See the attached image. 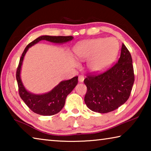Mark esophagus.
I'll return each mask as SVG.
<instances>
[{
	"mask_svg": "<svg viewBox=\"0 0 151 151\" xmlns=\"http://www.w3.org/2000/svg\"><path fill=\"white\" fill-rule=\"evenodd\" d=\"M84 79H85V78H84V76L83 75H79L78 76V81L81 82V83H83V82L84 81Z\"/></svg>",
	"mask_w": 151,
	"mask_h": 151,
	"instance_id": "1",
	"label": "esophagus"
}]
</instances>
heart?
I'll list each match as a JSON object with an SVG mask.
<instances>
[{"label": "heart", "mask_w": 151, "mask_h": 151, "mask_svg": "<svg viewBox=\"0 0 151 151\" xmlns=\"http://www.w3.org/2000/svg\"><path fill=\"white\" fill-rule=\"evenodd\" d=\"M119 50L118 40L114 37L94 39L75 46L74 52L78 59H88V67L93 72L107 69L116 59Z\"/></svg>", "instance_id": "b5f03b06"}]
</instances>
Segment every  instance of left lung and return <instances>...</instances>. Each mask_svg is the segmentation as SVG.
Masks as SVG:
<instances>
[{
	"label": "left lung",
	"mask_w": 151,
	"mask_h": 151,
	"mask_svg": "<svg viewBox=\"0 0 151 151\" xmlns=\"http://www.w3.org/2000/svg\"><path fill=\"white\" fill-rule=\"evenodd\" d=\"M134 81L132 60L122 44L119 60L103 73H90L84 80L87 88L85 102L94 112L113 111L129 99Z\"/></svg>",
	"instance_id": "left-lung-1"
}]
</instances>
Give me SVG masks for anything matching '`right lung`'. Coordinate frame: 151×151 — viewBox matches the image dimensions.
Masks as SVG:
<instances>
[{
	"mask_svg": "<svg viewBox=\"0 0 151 151\" xmlns=\"http://www.w3.org/2000/svg\"><path fill=\"white\" fill-rule=\"evenodd\" d=\"M73 39L72 36H41L30 42L22 52L20 58L19 66L17 67L16 78L17 81L19 93L20 98L24 102L27 106L32 112L44 116H51L59 112L63 108L66 96L69 94L78 83V76H75L70 80L60 82L58 85L49 93L37 95L31 94L24 88L20 80V72L22 60L29 48L34 45L40 40H46L55 43H63L69 41Z\"/></svg>",
	"mask_w": 151,
	"mask_h": 151,
	"instance_id": "1",
	"label": "right lung"
}]
</instances>
